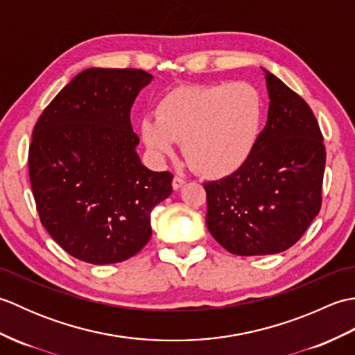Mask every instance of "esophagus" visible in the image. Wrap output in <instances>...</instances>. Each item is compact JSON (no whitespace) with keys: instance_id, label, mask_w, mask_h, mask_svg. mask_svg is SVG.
Instances as JSON below:
<instances>
[{"instance_id":"34e87169","label":"esophagus","mask_w":355,"mask_h":355,"mask_svg":"<svg viewBox=\"0 0 355 355\" xmlns=\"http://www.w3.org/2000/svg\"><path fill=\"white\" fill-rule=\"evenodd\" d=\"M184 183H186V180H184L183 177L175 175V177H173V180H172V187L177 191V189H180V187H182Z\"/></svg>"}]
</instances>
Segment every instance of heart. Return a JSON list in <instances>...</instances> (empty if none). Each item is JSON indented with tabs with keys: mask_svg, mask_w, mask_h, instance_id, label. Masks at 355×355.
Listing matches in <instances>:
<instances>
[{
	"mask_svg": "<svg viewBox=\"0 0 355 355\" xmlns=\"http://www.w3.org/2000/svg\"><path fill=\"white\" fill-rule=\"evenodd\" d=\"M262 119V96L247 82L180 87L158 101L155 116L141 119L140 132L155 157L172 154L175 141H183L195 169L221 177L250 157Z\"/></svg>",
	"mask_w": 355,
	"mask_h": 355,
	"instance_id": "obj_1",
	"label": "heart"
}]
</instances>
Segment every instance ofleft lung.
Segmentation results:
<instances>
[{
	"label": "left lung",
	"mask_w": 355,
	"mask_h": 355,
	"mask_svg": "<svg viewBox=\"0 0 355 355\" xmlns=\"http://www.w3.org/2000/svg\"><path fill=\"white\" fill-rule=\"evenodd\" d=\"M263 71L270 107L253 153L232 175L205 183L207 229L238 256L286 250L322 206L327 150L318 120L302 97Z\"/></svg>",
	"instance_id": "8db88e82"
}]
</instances>
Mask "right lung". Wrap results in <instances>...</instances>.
<instances>
[{
    "label": "right lung",
    "instance_id": "1",
    "mask_svg": "<svg viewBox=\"0 0 355 355\" xmlns=\"http://www.w3.org/2000/svg\"><path fill=\"white\" fill-rule=\"evenodd\" d=\"M153 76L88 69L37 119L28 177L40 220L79 261L96 266L137 254L153 235L150 212L172 193L171 172L143 166L131 107Z\"/></svg>",
    "mask_w": 355,
    "mask_h": 355
}]
</instances>
